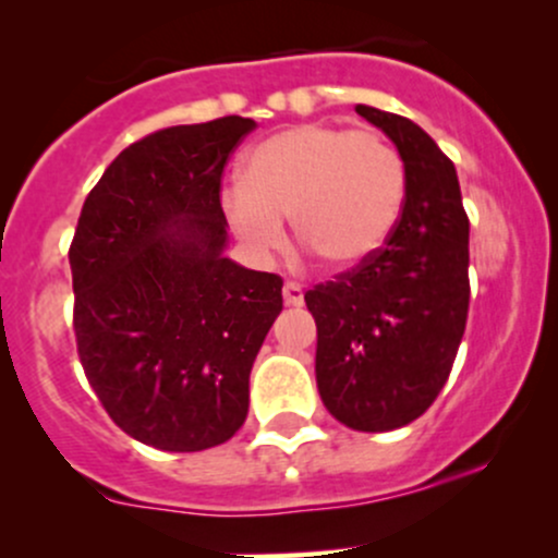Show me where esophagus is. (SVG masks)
<instances>
[{
  "instance_id": "esophagus-1",
  "label": "esophagus",
  "mask_w": 558,
  "mask_h": 558,
  "mask_svg": "<svg viewBox=\"0 0 558 558\" xmlns=\"http://www.w3.org/2000/svg\"><path fill=\"white\" fill-rule=\"evenodd\" d=\"M281 295H284L287 305H295V308H300V305L305 303L303 287H300L298 281H284V287H281Z\"/></svg>"
}]
</instances>
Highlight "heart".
Instances as JSON below:
<instances>
[{
  "mask_svg": "<svg viewBox=\"0 0 558 558\" xmlns=\"http://www.w3.org/2000/svg\"><path fill=\"white\" fill-rule=\"evenodd\" d=\"M405 203V168L377 131L300 123L268 136L240 162V184L221 195L229 227L253 253L295 240L331 271L361 266L385 247Z\"/></svg>",
  "mask_w": 558,
  "mask_h": 558,
  "instance_id": "b5f03b06",
  "label": "heart"
}]
</instances>
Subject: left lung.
Wrapping results in <instances>:
<instances>
[{
	"label": "left lung",
	"instance_id": "1",
	"mask_svg": "<svg viewBox=\"0 0 558 558\" xmlns=\"http://www.w3.org/2000/svg\"><path fill=\"white\" fill-rule=\"evenodd\" d=\"M405 168L396 231L374 258L305 292L316 318V385L337 422L405 427L448 381L469 313V218L453 162L409 118L366 105Z\"/></svg>",
	"mask_w": 558,
	"mask_h": 558
}]
</instances>
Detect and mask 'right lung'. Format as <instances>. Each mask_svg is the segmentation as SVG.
Masks as SVG:
<instances>
[{"instance_id": "add662e5", "label": "right lung", "mask_w": 558, "mask_h": 558, "mask_svg": "<svg viewBox=\"0 0 558 558\" xmlns=\"http://www.w3.org/2000/svg\"><path fill=\"white\" fill-rule=\"evenodd\" d=\"M253 118L171 126L123 149L73 234V329L92 390L134 440L192 453L245 424L281 277L223 255L221 177Z\"/></svg>"}]
</instances>
